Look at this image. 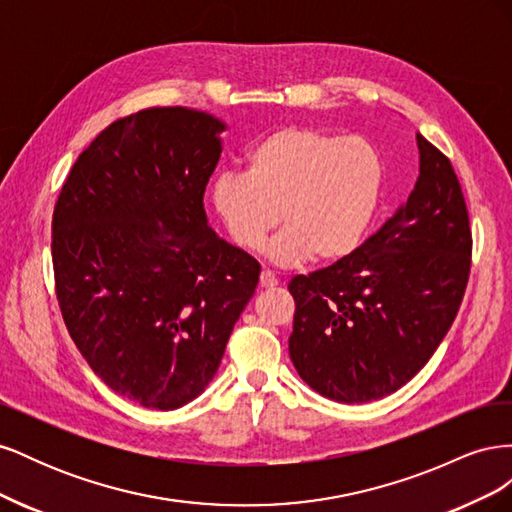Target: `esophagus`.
<instances>
[{
	"mask_svg": "<svg viewBox=\"0 0 512 512\" xmlns=\"http://www.w3.org/2000/svg\"><path fill=\"white\" fill-rule=\"evenodd\" d=\"M258 284H260V288H275V286H277V280H275V275H273L271 271L262 269V271H260V277H258Z\"/></svg>",
	"mask_w": 512,
	"mask_h": 512,
	"instance_id": "obj_1",
	"label": "esophagus"
}]
</instances>
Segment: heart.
Here are the masks:
<instances>
[{"label": "heart", "mask_w": 512, "mask_h": 512, "mask_svg": "<svg viewBox=\"0 0 512 512\" xmlns=\"http://www.w3.org/2000/svg\"><path fill=\"white\" fill-rule=\"evenodd\" d=\"M384 185L386 160L369 138L280 128L247 151L245 173L213 179L211 205L241 250H260L282 218L286 228L267 245L271 262L333 267L361 250Z\"/></svg>", "instance_id": "b5f03b06"}]
</instances>
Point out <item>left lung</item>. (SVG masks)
Masks as SVG:
<instances>
[{"label": "left lung", "instance_id": "obj_1", "mask_svg": "<svg viewBox=\"0 0 512 512\" xmlns=\"http://www.w3.org/2000/svg\"><path fill=\"white\" fill-rule=\"evenodd\" d=\"M418 179L346 262L292 277L290 359L322 397L367 404L410 382L459 312L472 232L455 170L416 134Z\"/></svg>", "mask_w": 512, "mask_h": 512}]
</instances>
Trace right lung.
Instances as JSON below:
<instances>
[{
    "mask_svg": "<svg viewBox=\"0 0 512 512\" xmlns=\"http://www.w3.org/2000/svg\"><path fill=\"white\" fill-rule=\"evenodd\" d=\"M226 123L147 108L102 130L59 192L55 290L94 374L134 404L177 410L213 380L258 284L203 205Z\"/></svg>",
    "mask_w": 512,
    "mask_h": 512,
    "instance_id": "add662e5",
    "label": "right lung"
}]
</instances>
